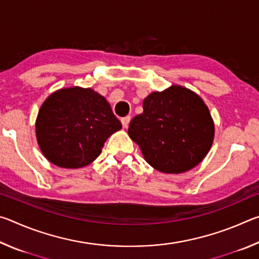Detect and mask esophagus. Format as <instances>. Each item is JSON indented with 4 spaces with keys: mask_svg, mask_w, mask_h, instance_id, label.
I'll return each mask as SVG.
<instances>
[{
    "mask_svg": "<svg viewBox=\"0 0 259 259\" xmlns=\"http://www.w3.org/2000/svg\"><path fill=\"white\" fill-rule=\"evenodd\" d=\"M130 120H131V117H130V116L122 117V119H121L122 126H123V128H128V126H129V123H130Z\"/></svg>",
    "mask_w": 259,
    "mask_h": 259,
    "instance_id": "obj_1",
    "label": "esophagus"
}]
</instances>
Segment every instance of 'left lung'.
Masks as SVG:
<instances>
[{"label":"left lung","instance_id":"left-lung-1","mask_svg":"<svg viewBox=\"0 0 259 259\" xmlns=\"http://www.w3.org/2000/svg\"><path fill=\"white\" fill-rule=\"evenodd\" d=\"M143 108L144 112L131 120L128 134L153 168L181 174L204 159L211 147L214 126L198 95L172 85L148 95Z\"/></svg>","mask_w":259,"mask_h":259}]
</instances>
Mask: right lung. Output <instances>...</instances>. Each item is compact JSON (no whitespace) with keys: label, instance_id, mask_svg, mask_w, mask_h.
I'll list each match as a JSON object with an SVG mask.
<instances>
[{"label":"right lung","instance_id":"obj_1","mask_svg":"<svg viewBox=\"0 0 259 259\" xmlns=\"http://www.w3.org/2000/svg\"><path fill=\"white\" fill-rule=\"evenodd\" d=\"M121 128L102 95L73 87L56 91L43 103L36 119V138L50 162L75 169L91 163L106 139Z\"/></svg>","mask_w":259,"mask_h":259}]
</instances>
